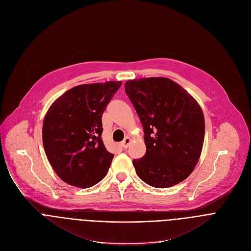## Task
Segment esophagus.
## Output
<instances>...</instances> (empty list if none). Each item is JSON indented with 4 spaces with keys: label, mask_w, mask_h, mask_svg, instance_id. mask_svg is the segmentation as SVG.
Here are the masks:
<instances>
[{
    "label": "esophagus",
    "mask_w": 251,
    "mask_h": 251,
    "mask_svg": "<svg viewBox=\"0 0 251 251\" xmlns=\"http://www.w3.org/2000/svg\"><path fill=\"white\" fill-rule=\"evenodd\" d=\"M131 143V138L130 137H125L124 138V140L122 141V143H121V145L124 147V148H127L128 146H129V144Z\"/></svg>",
    "instance_id": "34e87169"
}]
</instances>
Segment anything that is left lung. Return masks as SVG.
I'll return each mask as SVG.
<instances>
[{
  "label": "left lung",
  "instance_id": "8db88e82",
  "mask_svg": "<svg viewBox=\"0 0 251 251\" xmlns=\"http://www.w3.org/2000/svg\"><path fill=\"white\" fill-rule=\"evenodd\" d=\"M125 92L144 131L146 152L133 159L136 174L154 188H170L186 179L202 152L205 120L196 100L165 77L131 79Z\"/></svg>",
  "mask_w": 251,
  "mask_h": 251
}]
</instances>
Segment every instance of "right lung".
Instances as JSON below:
<instances>
[{
	"instance_id": "add662e5",
	"label": "right lung",
	"mask_w": 251,
	"mask_h": 251,
	"mask_svg": "<svg viewBox=\"0 0 251 251\" xmlns=\"http://www.w3.org/2000/svg\"><path fill=\"white\" fill-rule=\"evenodd\" d=\"M121 81L80 85L49 108L42 140L47 159L71 186L87 189L107 175L114 157L102 140V116Z\"/></svg>"
}]
</instances>
